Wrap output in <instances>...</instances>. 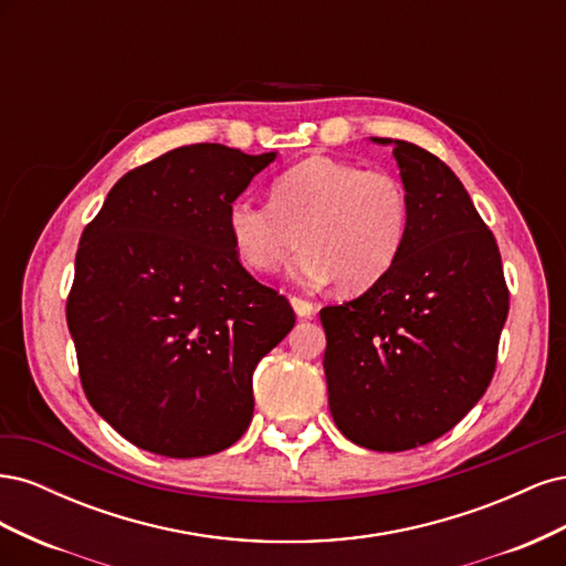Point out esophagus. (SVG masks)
Returning <instances> with one entry per match:
<instances>
[{
    "label": "esophagus",
    "mask_w": 566,
    "mask_h": 566,
    "mask_svg": "<svg viewBox=\"0 0 566 566\" xmlns=\"http://www.w3.org/2000/svg\"><path fill=\"white\" fill-rule=\"evenodd\" d=\"M290 304H293V310L300 318H312L316 314V306L302 297H290Z\"/></svg>",
    "instance_id": "obj_1"
}]
</instances>
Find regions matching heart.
Instances as JSON below:
<instances>
[{"mask_svg": "<svg viewBox=\"0 0 566 566\" xmlns=\"http://www.w3.org/2000/svg\"><path fill=\"white\" fill-rule=\"evenodd\" d=\"M410 200L387 169L314 156L271 184V202L235 198L227 229L238 256L256 273L290 269L306 285L335 281L342 293H364L399 260L408 235Z\"/></svg>", "mask_w": 566, "mask_h": 566, "instance_id": "b5f03b06", "label": "heart"}]
</instances>
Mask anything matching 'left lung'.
<instances>
[{
  "mask_svg": "<svg viewBox=\"0 0 566 566\" xmlns=\"http://www.w3.org/2000/svg\"><path fill=\"white\" fill-rule=\"evenodd\" d=\"M391 146L410 200L399 260L361 297L321 310L337 430L370 451L447 434L493 378L507 287L493 233L465 186L424 148Z\"/></svg>",
  "mask_w": 566,
  "mask_h": 566,
  "instance_id": "left-lung-1",
  "label": "left lung"
}]
</instances>
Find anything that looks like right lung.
<instances>
[{
  "label": "right lung",
  "mask_w": 566,
  "mask_h": 566,
  "mask_svg": "<svg viewBox=\"0 0 566 566\" xmlns=\"http://www.w3.org/2000/svg\"><path fill=\"white\" fill-rule=\"evenodd\" d=\"M276 156L169 150L119 179L80 238L65 306L80 380L134 447L200 458L248 430L252 373L295 314L238 262L227 212Z\"/></svg>",
  "instance_id": "1"
}]
</instances>
